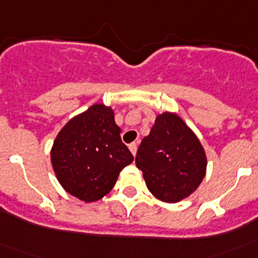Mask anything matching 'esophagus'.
Listing matches in <instances>:
<instances>
[{"mask_svg": "<svg viewBox=\"0 0 258 258\" xmlns=\"http://www.w3.org/2000/svg\"><path fill=\"white\" fill-rule=\"evenodd\" d=\"M129 150H131L132 154L136 155L137 154V143H131V145H129Z\"/></svg>", "mask_w": 258, "mask_h": 258, "instance_id": "obj_1", "label": "esophagus"}]
</instances>
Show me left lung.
Segmentation results:
<instances>
[{
    "label": "left lung",
    "instance_id": "8db88e82",
    "mask_svg": "<svg viewBox=\"0 0 258 258\" xmlns=\"http://www.w3.org/2000/svg\"><path fill=\"white\" fill-rule=\"evenodd\" d=\"M150 192L161 202L178 203L199 187L207 170L202 143L178 115L164 112L155 120L137 151Z\"/></svg>",
    "mask_w": 258,
    "mask_h": 258
}]
</instances>
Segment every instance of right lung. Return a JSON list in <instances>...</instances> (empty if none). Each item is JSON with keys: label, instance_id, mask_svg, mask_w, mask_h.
Wrapping results in <instances>:
<instances>
[{"label": "right lung", "instance_id": "add662e5", "mask_svg": "<svg viewBox=\"0 0 258 258\" xmlns=\"http://www.w3.org/2000/svg\"><path fill=\"white\" fill-rule=\"evenodd\" d=\"M113 109L93 104L61 127L51 147V164L59 183L86 203L112 190L133 155L122 143Z\"/></svg>", "mask_w": 258, "mask_h": 258}]
</instances>
